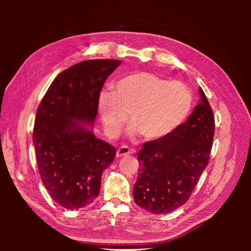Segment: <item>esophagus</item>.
Returning a JSON list of instances; mask_svg holds the SVG:
<instances>
[{"label": "esophagus", "instance_id": "1", "mask_svg": "<svg viewBox=\"0 0 251 251\" xmlns=\"http://www.w3.org/2000/svg\"><path fill=\"white\" fill-rule=\"evenodd\" d=\"M133 152H134V151L130 150L129 147H127V146H121V147L117 150V151H116V156H117V157H123V156L133 154Z\"/></svg>", "mask_w": 251, "mask_h": 251}]
</instances>
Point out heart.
I'll use <instances>...</instances> for the list:
<instances>
[{
  "label": "heart",
  "instance_id": "b5f03b06",
  "mask_svg": "<svg viewBox=\"0 0 251 251\" xmlns=\"http://www.w3.org/2000/svg\"><path fill=\"white\" fill-rule=\"evenodd\" d=\"M190 105L192 94L185 84L150 72H134L117 80L114 93H101L99 109L109 137L120 135L129 114L131 133L155 141L171 134L185 120Z\"/></svg>",
  "mask_w": 251,
  "mask_h": 251
}]
</instances>
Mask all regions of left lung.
<instances>
[{
	"label": "left lung",
	"instance_id": "left-lung-1",
	"mask_svg": "<svg viewBox=\"0 0 251 251\" xmlns=\"http://www.w3.org/2000/svg\"><path fill=\"white\" fill-rule=\"evenodd\" d=\"M201 100L187 122L171 134L143 144L133 196L151 214H167L192 196L209 161L215 134V116L203 91Z\"/></svg>",
	"mask_w": 251,
	"mask_h": 251
}]
</instances>
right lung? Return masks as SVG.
Masks as SVG:
<instances>
[{
  "mask_svg": "<svg viewBox=\"0 0 251 251\" xmlns=\"http://www.w3.org/2000/svg\"><path fill=\"white\" fill-rule=\"evenodd\" d=\"M120 59H88L58 74L39 105L33 142L41 179L59 206L73 210L99 196L115 147L79 122L93 124L105 80Z\"/></svg>",
  "mask_w": 251,
  "mask_h": 251,
  "instance_id": "1",
  "label": "right lung"
}]
</instances>
